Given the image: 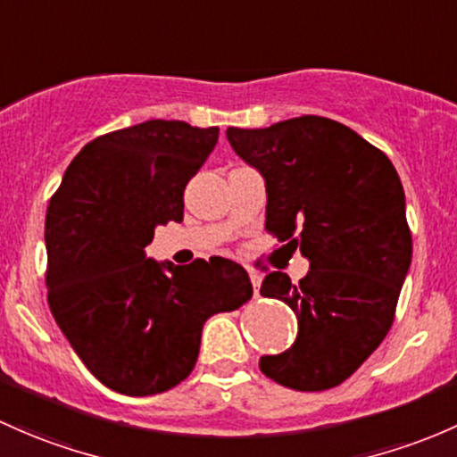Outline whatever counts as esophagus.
<instances>
[{
  "instance_id": "esophagus-1",
  "label": "esophagus",
  "mask_w": 457,
  "mask_h": 457,
  "mask_svg": "<svg viewBox=\"0 0 457 457\" xmlns=\"http://www.w3.org/2000/svg\"><path fill=\"white\" fill-rule=\"evenodd\" d=\"M248 275H251L253 288H255V293H257V290H260V284H262V275L255 270V268H248Z\"/></svg>"
}]
</instances>
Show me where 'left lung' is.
Here are the masks:
<instances>
[{"mask_svg": "<svg viewBox=\"0 0 457 457\" xmlns=\"http://www.w3.org/2000/svg\"><path fill=\"white\" fill-rule=\"evenodd\" d=\"M227 138L266 182L268 233L310 262L299 284L281 270L262 281L263 297L293 308L299 332L260 370L299 392L337 387L389 332L411 266L401 178L380 149L323 116L228 127Z\"/></svg>", "mask_w": 457, "mask_h": 457, "instance_id": "1", "label": "left lung"}]
</instances>
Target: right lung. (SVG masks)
<instances>
[{"label": "right lung", "mask_w": 457, "mask_h": 457, "mask_svg": "<svg viewBox=\"0 0 457 457\" xmlns=\"http://www.w3.org/2000/svg\"><path fill=\"white\" fill-rule=\"evenodd\" d=\"M218 127L145 120L74 156L46 215L48 303L79 359L105 387L152 396L194 370L206 319L253 297L239 263L173 266L147 257L158 224L182 222L185 187Z\"/></svg>", "instance_id": "right-lung-1"}]
</instances>
